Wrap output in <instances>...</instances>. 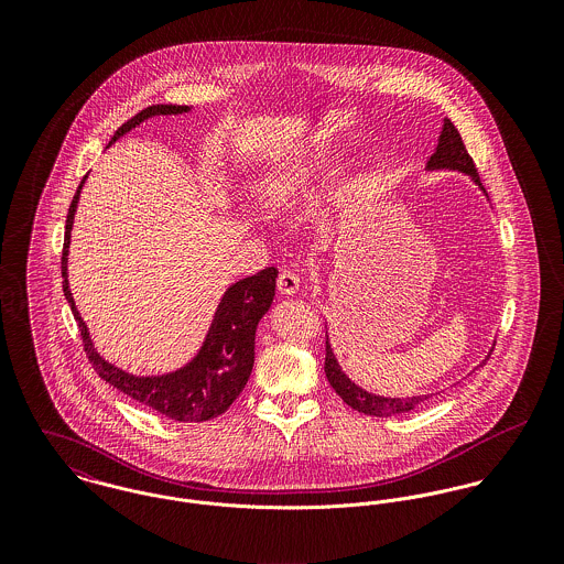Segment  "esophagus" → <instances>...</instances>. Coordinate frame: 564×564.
<instances>
[{"mask_svg":"<svg viewBox=\"0 0 564 564\" xmlns=\"http://www.w3.org/2000/svg\"><path fill=\"white\" fill-rule=\"evenodd\" d=\"M278 291H280L282 295H286V297L295 295V293L300 291V275L293 273V271H282V273L278 275Z\"/></svg>","mask_w":564,"mask_h":564,"instance_id":"1","label":"esophagus"}]
</instances>
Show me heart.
<instances>
[{
	"label": "heart",
	"mask_w": 564,
	"mask_h": 564,
	"mask_svg": "<svg viewBox=\"0 0 564 564\" xmlns=\"http://www.w3.org/2000/svg\"><path fill=\"white\" fill-rule=\"evenodd\" d=\"M306 182V171L304 169H280L273 173H267L258 184H256V197L258 204L269 210H282L284 206L291 204V199L297 195V191Z\"/></svg>",
	"instance_id": "obj_1"
}]
</instances>
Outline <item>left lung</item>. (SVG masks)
<instances>
[{"label":"left lung","instance_id":"1","mask_svg":"<svg viewBox=\"0 0 564 564\" xmlns=\"http://www.w3.org/2000/svg\"><path fill=\"white\" fill-rule=\"evenodd\" d=\"M458 171V173H465L471 177V182L484 191L482 182H480V175H478V169L471 161V156L467 154V148L460 139V132L454 128V123L449 119L443 121V130L438 134V145L434 150V154L430 156V161L425 164V171ZM488 197V195H486ZM492 351V349H490ZM488 351V356H490ZM488 356L484 358L482 362L478 367H484V362L488 360ZM476 367V369H478ZM474 369V371H476ZM325 378L329 382V387L340 395V400L351 405L354 410L362 412V414H371V416H393V414H403V412H410L414 410L416 405H421L423 402H427L434 393H427V395H412V398H387V395H378V393H371L367 389H362L360 384H356L338 365V358L329 345V336H327V325H325Z\"/></svg>","mask_w":564,"mask_h":564}]
</instances>
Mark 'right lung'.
<instances>
[{
  "label": "right lung",
  "instance_id": "right-lung-1",
  "mask_svg": "<svg viewBox=\"0 0 564 564\" xmlns=\"http://www.w3.org/2000/svg\"><path fill=\"white\" fill-rule=\"evenodd\" d=\"M193 110V106H175V104H159L141 110L130 121H126L115 137L110 139L108 148L126 137L130 130L139 128L143 121L159 117V115H184ZM88 175L82 177L80 186L74 195L67 215L65 228V247H63V291L72 306V313L80 325L84 351L93 365V369L104 378L108 384L126 393L137 402L150 405L152 410L161 412L162 416L171 421H208L230 408L241 395L251 369H253V345H256V327L260 319L269 313L273 297H275V267H267L256 275L242 278L239 282L230 284L215 311L213 323L206 332V338L197 354L182 365L180 369L166 371L161 376H134L128 373L112 362H108L93 345L88 327L82 319L80 311L76 308L74 293L69 289V245H72V230L74 219L80 202L82 186Z\"/></svg>",
  "mask_w": 564,
  "mask_h": 564
}]
</instances>
